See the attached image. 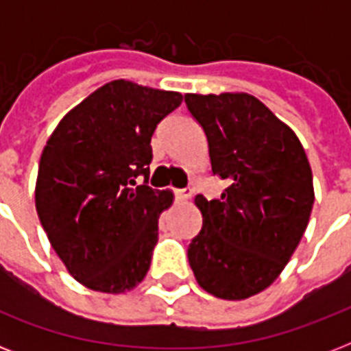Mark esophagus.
<instances>
[{
  "label": "esophagus",
  "mask_w": 351,
  "mask_h": 351,
  "mask_svg": "<svg viewBox=\"0 0 351 351\" xmlns=\"http://www.w3.org/2000/svg\"><path fill=\"white\" fill-rule=\"evenodd\" d=\"M176 197L180 198L182 202H187L191 198V189H180V191H176Z\"/></svg>",
  "instance_id": "esophagus-1"
}]
</instances>
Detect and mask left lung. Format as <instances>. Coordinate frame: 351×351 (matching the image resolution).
I'll return each mask as SVG.
<instances>
[{
  "instance_id": "1",
  "label": "left lung",
  "mask_w": 351,
  "mask_h": 351,
  "mask_svg": "<svg viewBox=\"0 0 351 351\" xmlns=\"http://www.w3.org/2000/svg\"><path fill=\"white\" fill-rule=\"evenodd\" d=\"M202 125L220 198L195 197L202 230L187 250L198 286L244 300L271 286L297 250L315 200L308 156L293 129L247 93L186 95Z\"/></svg>"
}]
</instances>
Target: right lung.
Listing matches in <instances>:
<instances>
[{
  "label": "right lung",
  "mask_w": 351,
  "mask_h": 351,
  "mask_svg": "<svg viewBox=\"0 0 351 351\" xmlns=\"http://www.w3.org/2000/svg\"><path fill=\"white\" fill-rule=\"evenodd\" d=\"M182 104L175 90L129 80L101 85L60 120L43 147L36 211L56 255L85 288L125 293L142 282L158 219L175 195L149 176L151 136Z\"/></svg>",
  "instance_id": "1"
}]
</instances>
